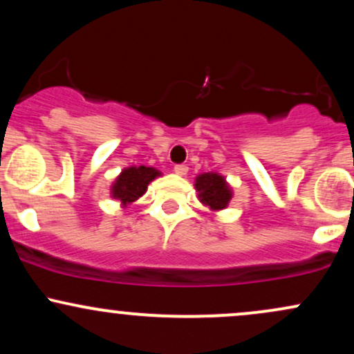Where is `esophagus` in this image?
I'll use <instances>...</instances> for the list:
<instances>
[{"instance_id": "34e87169", "label": "esophagus", "mask_w": 354, "mask_h": 354, "mask_svg": "<svg viewBox=\"0 0 354 354\" xmlns=\"http://www.w3.org/2000/svg\"><path fill=\"white\" fill-rule=\"evenodd\" d=\"M174 173L180 174V176H185V174L188 173V166H186V165H176V166H174Z\"/></svg>"}]
</instances>
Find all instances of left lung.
Here are the masks:
<instances>
[{"label": "left lung", "mask_w": 354, "mask_h": 354, "mask_svg": "<svg viewBox=\"0 0 354 354\" xmlns=\"http://www.w3.org/2000/svg\"><path fill=\"white\" fill-rule=\"evenodd\" d=\"M194 188L200 194V201L203 205L209 206L213 211L225 209L233 196L230 185L225 178L218 173H203L194 181Z\"/></svg>", "instance_id": "left-lung-1"}]
</instances>
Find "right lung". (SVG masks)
<instances>
[{
    "label": "right lung",
    "mask_w": 354,
    "mask_h": 354,
    "mask_svg": "<svg viewBox=\"0 0 354 354\" xmlns=\"http://www.w3.org/2000/svg\"><path fill=\"white\" fill-rule=\"evenodd\" d=\"M160 171L148 166H131L121 171L120 176L111 186V194L115 200H120L121 205H129L143 196L148 189V185L154 178L160 176Z\"/></svg>",
    "instance_id": "1"
}]
</instances>
